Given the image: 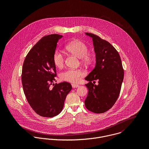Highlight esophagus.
Returning <instances> with one entry per match:
<instances>
[{
	"instance_id": "esophagus-1",
	"label": "esophagus",
	"mask_w": 149,
	"mask_h": 149,
	"mask_svg": "<svg viewBox=\"0 0 149 149\" xmlns=\"http://www.w3.org/2000/svg\"><path fill=\"white\" fill-rule=\"evenodd\" d=\"M72 86L73 88H77L79 86V85H77V84H72Z\"/></svg>"
}]
</instances>
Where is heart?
I'll list each match as a JSON object with an SVG mask.
<instances>
[{
  "instance_id": "1",
  "label": "heart",
  "mask_w": 149,
  "mask_h": 149,
  "mask_svg": "<svg viewBox=\"0 0 149 149\" xmlns=\"http://www.w3.org/2000/svg\"><path fill=\"white\" fill-rule=\"evenodd\" d=\"M65 49L68 53L80 58L84 64H90L93 60L92 55L88 52V46L81 41H73L66 45ZM64 55L60 51L56 50L53 55V61L54 65L57 68H61L64 65ZM84 74V72L80 69H68L61 73L60 78L62 80L67 82L77 83Z\"/></svg>"
}]
</instances>
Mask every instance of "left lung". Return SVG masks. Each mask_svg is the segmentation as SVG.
<instances>
[{"label": "left lung", "mask_w": 149, "mask_h": 149, "mask_svg": "<svg viewBox=\"0 0 149 149\" xmlns=\"http://www.w3.org/2000/svg\"><path fill=\"white\" fill-rule=\"evenodd\" d=\"M85 34L92 38L96 54L95 67L85 78L89 81L85 84L88 89L85 107L94 113H103L112 108L119 96L124 70L118 52L110 43L93 34ZM95 80L98 85L93 84Z\"/></svg>", "instance_id": "left-lung-1"}]
</instances>
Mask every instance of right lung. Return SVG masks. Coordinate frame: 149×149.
Segmentation results:
<instances>
[{
    "label": "right lung",
    "mask_w": 149,
    "mask_h": 149,
    "mask_svg": "<svg viewBox=\"0 0 149 149\" xmlns=\"http://www.w3.org/2000/svg\"><path fill=\"white\" fill-rule=\"evenodd\" d=\"M62 37L56 34L44 36L29 51L23 64L24 93L33 109L43 117L52 118L58 115L72 88L68 82L53 83L56 69L53 55L58 41Z\"/></svg>",
    "instance_id": "add662e5"
}]
</instances>
